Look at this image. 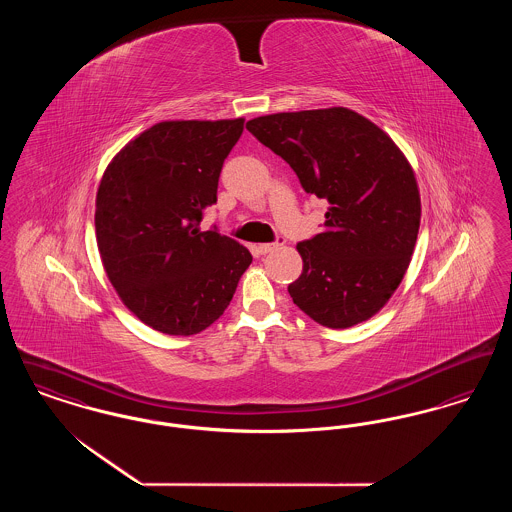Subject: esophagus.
Segmentation results:
<instances>
[{"label": "esophagus", "instance_id": "obj_1", "mask_svg": "<svg viewBox=\"0 0 512 512\" xmlns=\"http://www.w3.org/2000/svg\"><path fill=\"white\" fill-rule=\"evenodd\" d=\"M284 238H278L276 242H272V244H259L257 245V251L261 253V255H267V253H270V251H274V249H278L280 245H284Z\"/></svg>", "mask_w": 512, "mask_h": 512}]
</instances>
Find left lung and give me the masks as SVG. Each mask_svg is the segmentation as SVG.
I'll return each instance as SVG.
<instances>
[{"instance_id":"left-lung-1","label":"left lung","mask_w":512,"mask_h":512,"mask_svg":"<svg viewBox=\"0 0 512 512\" xmlns=\"http://www.w3.org/2000/svg\"><path fill=\"white\" fill-rule=\"evenodd\" d=\"M245 128L292 167L307 194L330 205L324 230L297 244L303 272L288 286L293 303L328 328L376 315L409 268L420 226L407 157L345 107L265 115Z\"/></svg>"}]
</instances>
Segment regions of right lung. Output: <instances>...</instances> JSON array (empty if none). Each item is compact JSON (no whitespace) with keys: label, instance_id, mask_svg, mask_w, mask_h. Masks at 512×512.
<instances>
[{"label":"right lung","instance_id":"add662e5","mask_svg":"<svg viewBox=\"0 0 512 512\" xmlns=\"http://www.w3.org/2000/svg\"><path fill=\"white\" fill-rule=\"evenodd\" d=\"M242 132L244 119L157 122L103 172V267L122 303L157 332L192 336L211 326L253 261L236 240L199 228Z\"/></svg>","mask_w":512,"mask_h":512}]
</instances>
